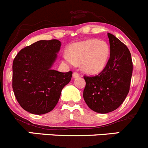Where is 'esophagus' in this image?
Listing matches in <instances>:
<instances>
[{
  "label": "esophagus",
  "instance_id": "1",
  "mask_svg": "<svg viewBox=\"0 0 148 148\" xmlns=\"http://www.w3.org/2000/svg\"><path fill=\"white\" fill-rule=\"evenodd\" d=\"M79 77V74L77 72L73 73V78H74V79L77 78V77Z\"/></svg>",
  "mask_w": 148,
  "mask_h": 148
}]
</instances>
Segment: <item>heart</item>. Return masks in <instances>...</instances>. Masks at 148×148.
<instances>
[{"label": "heart", "mask_w": 148, "mask_h": 148, "mask_svg": "<svg viewBox=\"0 0 148 148\" xmlns=\"http://www.w3.org/2000/svg\"><path fill=\"white\" fill-rule=\"evenodd\" d=\"M110 54V47L105 41L92 38L71 44L69 53H65L63 59L67 65L74 66L81 63L84 71L95 74L105 68Z\"/></svg>", "instance_id": "obj_1"}]
</instances>
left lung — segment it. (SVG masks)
Returning a JSON list of instances; mask_svg holds the SVG:
<instances>
[{"label":"left lung","instance_id":"8db88e82","mask_svg":"<svg viewBox=\"0 0 148 148\" xmlns=\"http://www.w3.org/2000/svg\"><path fill=\"white\" fill-rule=\"evenodd\" d=\"M110 56L105 68L95 77L84 76V99L93 111L110 112L125 101L130 90L132 61L129 49L113 34H107Z\"/></svg>","mask_w":148,"mask_h":148}]
</instances>
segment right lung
I'll return each mask as SVG.
<instances>
[{
    "instance_id": "obj_1",
    "label": "right lung",
    "mask_w": 148,
    "mask_h": 148,
    "mask_svg": "<svg viewBox=\"0 0 148 148\" xmlns=\"http://www.w3.org/2000/svg\"><path fill=\"white\" fill-rule=\"evenodd\" d=\"M62 43L41 40L21 49L13 62V89L21 107L34 114L51 111L63 88L69 83L72 71L52 69Z\"/></svg>"
}]
</instances>
